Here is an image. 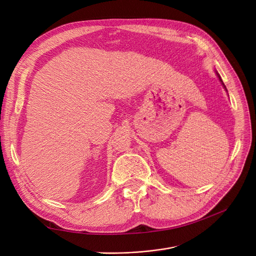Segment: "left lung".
Returning a JSON list of instances; mask_svg holds the SVG:
<instances>
[{
  "mask_svg": "<svg viewBox=\"0 0 256 256\" xmlns=\"http://www.w3.org/2000/svg\"><path fill=\"white\" fill-rule=\"evenodd\" d=\"M217 76H218V78H219V80H221V83H222V85H223V87H224V88H225V90H226V87H225V85H224V84H223V80H221V78H220V76H219V74H218V72H217ZM226 91H227V90H226Z\"/></svg>",
  "mask_w": 256,
  "mask_h": 256,
  "instance_id": "8db88e82",
  "label": "left lung"
}]
</instances>
